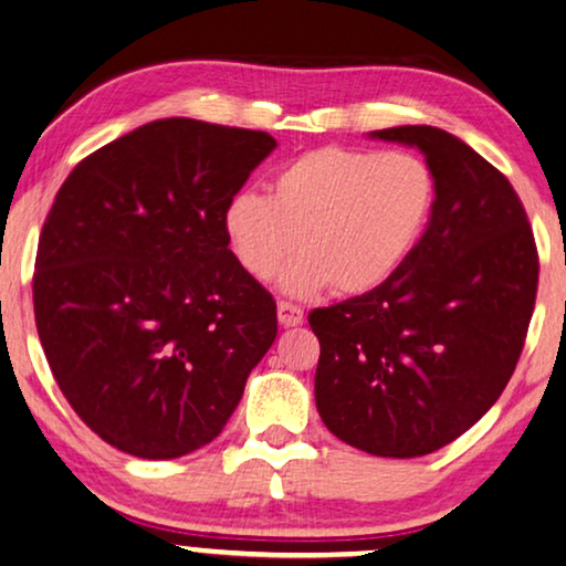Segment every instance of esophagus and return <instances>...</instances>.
<instances>
[{"label": "esophagus", "mask_w": 566, "mask_h": 566, "mask_svg": "<svg viewBox=\"0 0 566 566\" xmlns=\"http://www.w3.org/2000/svg\"><path fill=\"white\" fill-rule=\"evenodd\" d=\"M276 315H280V323L284 327L302 325V319H305V312H302V307L292 305V302H286V300H282L280 305H276Z\"/></svg>", "instance_id": "esophagus-1"}]
</instances>
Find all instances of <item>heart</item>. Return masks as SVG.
Returning a JSON list of instances; mask_svg holds the SVG:
<instances>
[{
	"mask_svg": "<svg viewBox=\"0 0 566 566\" xmlns=\"http://www.w3.org/2000/svg\"><path fill=\"white\" fill-rule=\"evenodd\" d=\"M434 206V177L411 151L317 147L286 163L272 196L235 192L223 229L243 272L264 282L302 249L282 284L315 294L376 290L415 251Z\"/></svg>",
	"mask_w": 566,
	"mask_h": 566,
	"instance_id": "heart-1",
	"label": "heart"
}]
</instances>
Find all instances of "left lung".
I'll list each match as a JSON object with an SVG mask.
<instances>
[{"mask_svg":"<svg viewBox=\"0 0 566 566\" xmlns=\"http://www.w3.org/2000/svg\"><path fill=\"white\" fill-rule=\"evenodd\" d=\"M419 147L434 177L427 231L376 290L310 312L325 427L378 458H421L499 401L524 350L538 251L501 170L437 126L374 132Z\"/></svg>","mask_w":566,"mask_h":566,"instance_id":"1","label":"left lung"}]
</instances>
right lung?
I'll return each mask as SVG.
<instances>
[{
	"instance_id": "right-lung-1",
	"label": "right lung",
	"mask_w": 566,
	"mask_h": 566,
	"mask_svg": "<svg viewBox=\"0 0 566 566\" xmlns=\"http://www.w3.org/2000/svg\"><path fill=\"white\" fill-rule=\"evenodd\" d=\"M266 132L159 119L81 159L42 223L32 305L57 386L116 450L172 460L221 434L276 337L223 213Z\"/></svg>"
}]
</instances>
